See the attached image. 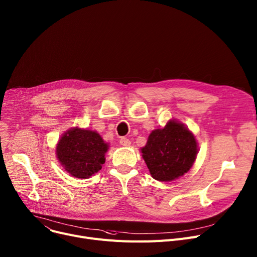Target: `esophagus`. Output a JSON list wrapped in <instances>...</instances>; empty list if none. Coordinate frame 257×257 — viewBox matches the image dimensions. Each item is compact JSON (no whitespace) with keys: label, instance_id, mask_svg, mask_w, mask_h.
Here are the masks:
<instances>
[{"label":"esophagus","instance_id":"esophagus-1","mask_svg":"<svg viewBox=\"0 0 257 257\" xmlns=\"http://www.w3.org/2000/svg\"><path fill=\"white\" fill-rule=\"evenodd\" d=\"M119 144H121V145L124 146V147H129V146L131 145L130 141H129L127 138H123V139L119 140Z\"/></svg>","mask_w":257,"mask_h":257}]
</instances>
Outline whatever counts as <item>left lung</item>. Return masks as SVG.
I'll use <instances>...</instances> for the list:
<instances>
[{
	"instance_id": "left-lung-1",
	"label": "left lung",
	"mask_w": 257,
	"mask_h": 257,
	"mask_svg": "<svg viewBox=\"0 0 257 257\" xmlns=\"http://www.w3.org/2000/svg\"><path fill=\"white\" fill-rule=\"evenodd\" d=\"M142 153L151 176L169 182L189 172L196 159L197 143L184 124L170 119L164 128L151 132Z\"/></svg>"
}]
</instances>
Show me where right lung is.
<instances>
[{
  "label": "right lung",
  "instance_id": "obj_1",
  "mask_svg": "<svg viewBox=\"0 0 257 257\" xmlns=\"http://www.w3.org/2000/svg\"><path fill=\"white\" fill-rule=\"evenodd\" d=\"M108 145L93 130L71 128L57 145V158L68 174L78 179H89L105 162Z\"/></svg>",
  "mask_w": 257,
  "mask_h": 257
}]
</instances>
